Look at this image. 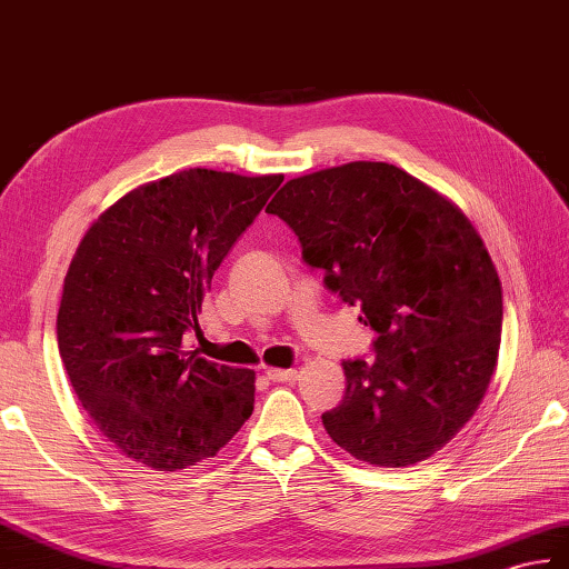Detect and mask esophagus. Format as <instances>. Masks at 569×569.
<instances>
[{
    "label": "esophagus",
    "instance_id": "esophagus-1",
    "mask_svg": "<svg viewBox=\"0 0 569 569\" xmlns=\"http://www.w3.org/2000/svg\"><path fill=\"white\" fill-rule=\"evenodd\" d=\"M267 378L271 382H293L298 378V371H296V368H288V371H286V368H269Z\"/></svg>",
    "mask_w": 569,
    "mask_h": 569
}]
</instances>
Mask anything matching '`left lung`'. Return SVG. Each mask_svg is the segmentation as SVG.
I'll return each mask as SVG.
<instances>
[{"label": "left lung", "instance_id": "1", "mask_svg": "<svg viewBox=\"0 0 569 569\" xmlns=\"http://www.w3.org/2000/svg\"><path fill=\"white\" fill-rule=\"evenodd\" d=\"M267 213L378 335L373 361H341L347 392L322 415L332 441L386 468L439 451L475 415L497 366L501 283L480 234L443 196L386 162L290 179Z\"/></svg>", "mask_w": 569, "mask_h": 569}]
</instances>
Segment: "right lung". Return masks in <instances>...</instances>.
<instances>
[{"label":"right lung","instance_id":"obj_1","mask_svg":"<svg viewBox=\"0 0 569 569\" xmlns=\"http://www.w3.org/2000/svg\"><path fill=\"white\" fill-rule=\"evenodd\" d=\"M283 177L187 169L126 193L64 276L58 349L94 427L154 470L216 456L254 409V371L187 351L210 279Z\"/></svg>","mask_w":569,"mask_h":569}]
</instances>
